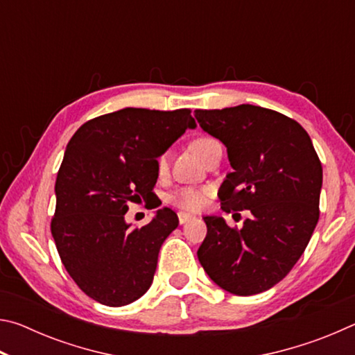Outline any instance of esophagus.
Listing matches in <instances>:
<instances>
[{
	"mask_svg": "<svg viewBox=\"0 0 355 355\" xmlns=\"http://www.w3.org/2000/svg\"><path fill=\"white\" fill-rule=\"evenodd\" d=\"M192 218H194V216H191V214H188V213H183V211L178 213V222H180V224H184V222L191 220Z\"/></svg>",
	"mask_w": 355,
	"mask_h": 355,
	"instance_id": "1",
	"label": "esophagus"
}]
</instances>
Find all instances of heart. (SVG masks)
<instances>
[{"instance_id":"b5f03b06","label":"heart","mask_w":355,"mask_h":355,"mask_svg":"<svg viewBox=\"0 0 355 355\" xmlns=\"http://www.w3.org/2000/svg\"><path fill=\"white\" fill-rule=\"evenodd\" d=\"M218 142L213 137L200 136L192 141V148L196 150L197 155L203 156L207 150ZM167 164V155L163 153L158 156V169L163 171ZM211 196V189L209 188H192V186H186V188H180L175 192H172L169 200L173 205L184 209V211H199L207 205L208 197Z\"/></svg>"}]
</instances>
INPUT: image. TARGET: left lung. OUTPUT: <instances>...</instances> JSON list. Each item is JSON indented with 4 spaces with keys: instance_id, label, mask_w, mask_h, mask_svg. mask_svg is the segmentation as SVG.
Returning <instances> with one entry per match:
<instances>
[{
    "instance_id": "1",
    "label": "left lung",
    "mask_w": 355,
    "mask_h": 355,
    "mask_svg": "<svg viewBox=\"0 0 355 355\" xmlns=\"http://www.w3.org/2000/svg\"><path fill=\"white\" fill-rule=\"evenodd\" d=\"M203 131L227 147L232 172L219 188L225 213L249 209L243 228L205 216L197 250L216 285L238 296L272 288L297 263L320 219L322 166L307 131L254 105L196 110Z\"/></svg>"
}]
</instances>
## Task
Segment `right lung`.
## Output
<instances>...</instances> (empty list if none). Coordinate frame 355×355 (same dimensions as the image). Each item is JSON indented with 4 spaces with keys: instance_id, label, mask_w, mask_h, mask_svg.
Segmentation results:
<instances>
[{
    "instance_id": "obj_1",
    "label": "right lung",
    "mask_w": 355,
    "mask_h": 355,
    "mask_svg": "<svg viewBox=\"0 0 355 355\" xmlns=\"http://www.w3.org/2000/svg\"><path fill=\"white\" fill-rule=\"evenodd\" d=\"M188 128H196L191 110L125 107L71 136L56 178L51 235L70 277L97 302L122 307L152 285L178 218L161 208L147 225L130 228L125 213L130 202L155 196L158 156Z\"/></svg>"
}]
</instances>
